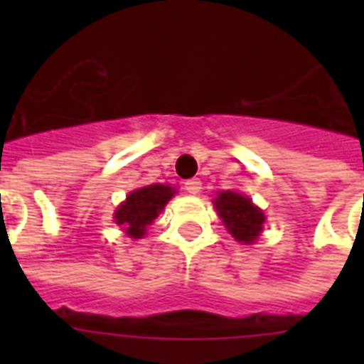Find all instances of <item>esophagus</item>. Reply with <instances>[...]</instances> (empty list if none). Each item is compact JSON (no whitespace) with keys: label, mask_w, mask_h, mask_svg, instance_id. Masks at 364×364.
Masks as SVG:
<instances>
[{"label":"esophagus","mask_w":364,"mask_h":364,"mask_svg":"<svg viewBox=\"0 0 364 364\" xmlns=\"http://www.w3.org/2000/svg\"><path fill=\"white\" fill-rule=\"evenodd\" d=\"M185 191L188 194H198L202 191V181L200 179H188V181H185Z\"/></svg>","instance_id":"34e87169"}]
</instances>
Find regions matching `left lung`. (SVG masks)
Wrapping results in <instances>:
<instances>
[{"label":"left lung","instance_id":"1","mask_svg":"<svg viewBox=\"0 0 364 364\" xmlns=\"http://www.w3.org/2000/svg\"><path fill=\"white\" fill-rule=\"evenodd\" d=\"M215 208L221 215L225 227L234 238L242 243H253L260 232L264 215L259 208L251 204L247 196L232 191H225L215 198Z\"/></svg>","mask_w":364,"mask_h":364}]
</instances>
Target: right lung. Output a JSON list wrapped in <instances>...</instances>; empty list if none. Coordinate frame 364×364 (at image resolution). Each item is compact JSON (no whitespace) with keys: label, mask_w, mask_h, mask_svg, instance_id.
<instances>
[{"label":"right lung","mask_w":364,"mask_h":364,"mask_svg":"<svg viewBox=\"0 0 364 364\" xmlns=\"http://www.w3.org/2000/svg\"><path fill=\"white\" fill-rule=\"evenodd\" d=\"M171 196H173V188L168 185H149L137 188L128 194L124 204L117 210V225H122L130 238H141L145 228L159 217Z\"/></svg>","instance_id":"1"}]
</instances>
